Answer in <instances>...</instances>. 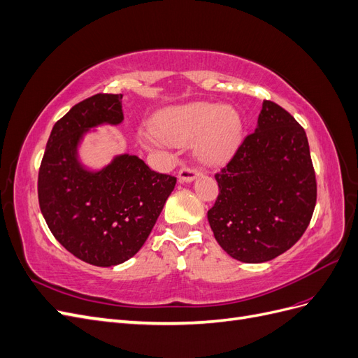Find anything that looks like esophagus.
<instances>
[{"instance_id": "obj_1", "label": "esophagus", "mask_w": 358, "mask_h": 358, "mask_svg": "<svg viewBox=\"0 0 358 358\" xmlns=\"http://www.w3.org/2000/svg\"><path fill=\"white\" fill-rule=\"evenodd\" d=\"M200 175V171L197 169H192V167H182L179 170V180L180 182H192L197 176Z\"/></svg>"}]
</instances>
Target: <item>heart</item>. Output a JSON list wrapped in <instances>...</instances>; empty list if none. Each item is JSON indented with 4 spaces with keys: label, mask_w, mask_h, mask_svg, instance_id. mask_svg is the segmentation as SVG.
<instances>
[{
    "label": "heart",
    "mask_w": 358,
    "mask_h": 358,
    "mask_svg": "<svg viewBox=\"0 0 358 358\" xmlns=\"http://www.w3.org/2000/svg\"><path fill=\"white\" fill-rule=\"evenodd\" d=\"M155 136H143L146 145L159 138L175 145H185L196 138V155L204 164L216 166L229 159L239 146L243 133L241 113L231 106L196 101L167 107L152 121Z\"/></svg>",
    "instance_id": "1"
}]
</instances>
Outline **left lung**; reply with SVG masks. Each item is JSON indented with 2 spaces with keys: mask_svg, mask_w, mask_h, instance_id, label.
Instances as JSON below:
<instances>
[{
  "mask_svg": "<svg viewBox=\"0 0 358 358\" xmlns=\"http://www.w3.org/2000/svg\"><path fill=\"white\" fill-rule=\"evenodd\" d=\"M208 212L216 242L242 263H264L294 245L310 222L317 179L308 137L285 109L264 100L255 131L215 175Z\"/></svg>",
  "mask_w": 358,
  "mask_h": 358,
  "instance_id": "obj_1",
  "label": "left lung"
}]
</instances>
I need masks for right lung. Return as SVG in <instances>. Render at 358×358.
<instances>
[{"label":"right lung","instance_id":"obj_1","mask_svg":"<svg viewBox=\"0 0 358 358\" xmlns=\"http://www.w3.org/2000/svg\"><path fill=\"white\" fill-rule=\"evenodd\" d=\"M122 121V94H96L73 106L53 125L38 171V203L49 230L74 257L99 267L138 252L176 185L175 176L150 170L136 155H117L96 171L80 164L83 136Z\"/></svg>","mask_w":358,"mask_h":358}]
</instances>
